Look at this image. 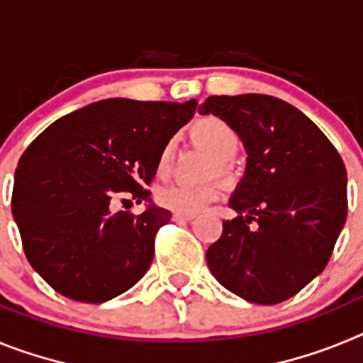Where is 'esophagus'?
Listing matches in <instances>:
<instances>
[{"label": "esophagus", "mask_w": 363, "mask_h": 363, "mask_svg": "<svg viewBox=\"0 0 363 363\" xmlns=\"http://www.w3.org/2000/svg\"><path fill=\"white\" fill-rule=\"evenodd\" d=\"M194 214H179V213H174L172 214V220L174 221H191V220H194Z\"/></svg>", "instance_id": "34e87169"}]
</instances>
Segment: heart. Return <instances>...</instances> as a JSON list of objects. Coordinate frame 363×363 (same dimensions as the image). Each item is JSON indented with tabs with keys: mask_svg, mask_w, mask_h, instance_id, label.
Here are the masks:
<instances>
[{
	"mask_svg": "<svg viewBox=\"0 0 363 363\" xmlns=\"http://www.w3.org/2000/svg\"><path fill=\"white\" fill-rule=\"evenodd\" d=\"M189 134L198 145L205 147L216 158V165L213 167V174H220L221 178L230 179L233 169L229 160L236 156L240 150V134L236 133L229 121L221 120L218 116H201L192 121L189 127ZM172 158H174V145L172 142L165 143L160 149L156 158V174L165 178L171 172ZM221 187L216 182L201 185H185L171 184L165 185L158 191V203L169 211L179 214H196L203 209L205 205L216 200L220 196Z\"/></svg>",
	"mask_w": 363,
	"mask_h": 363,
	"instance_id": "b5f03b06",
	"label": "heart"
}]
</instances>
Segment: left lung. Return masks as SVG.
<instances>
[{
  "mask_svg": "<svg viewBox=\"0 0 363 363\" xmlns=\"http://www.w3.org/2000/svg\"><path fill=\"white\" fill-rule=\"evenodd\" d=\"M200 114L229 121L247 154L230 198L238 211L207 249L213 277L230 293L272 306L325 269L347 218V176L329 138L293 105L265 94L211 96ZM246 214L243 215L242 213Z\"/></svg>",
  "mask_w": 363,
  "mask_h": 363,
  "instance_id": "1",
  "label": "left lung"
}]
</instances>
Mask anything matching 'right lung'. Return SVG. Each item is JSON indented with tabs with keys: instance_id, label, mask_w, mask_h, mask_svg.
<instances>
[{
	"instance_id": "add662e5",
	"label": "right lung",
	"mask_w": 363,
	"mask_h": 363,
	"mask_svg": "<svg viewBox=\"0 0 363 363\" xmlns=\"http://www.w3.org/2000/svg\"><path fill=\"white\" fill-rule=\"evenodd\" d=\"M196 105L101 99L54 121L21 154L12 214L28 264L56 293L101 303L145 274L171 211L112 205L149 200L160 149Z\"/></svg>"
}]
</instances>
